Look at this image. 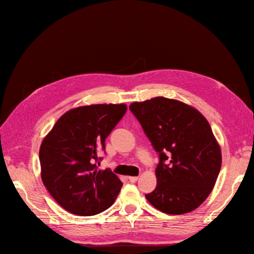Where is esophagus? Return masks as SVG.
I'll return each instance as SVG.
<instances>
[{
  "instance_id": "esophagus-1",
  "label": "esophagus",
  "mask_w": 254,
  "mask_h": 254,
  "mask_svg": "<svg viewBox=\"0 0 254 254\" xmlns=\"http://www.w3.org/2000/svg\"><path fill=\"white\" fill-rule=\"evenodd\" d=\"M127 179L130 182H136L138 180V177H128Z\"/></svg>"
}]
</instances>
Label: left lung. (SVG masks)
<instances>
[{"instance_id": "left-lung-1", "label": "left lung", "mask_w": 254, "mask_h": 254, "mask_svg": "<svg viewBox=\"0 0 254 254\" xmlns=\"http://www.w3.org/2000/svg\"><path fill=\"white\" fill-rule=\"evenodd\" d=\"M130 110L158 153L157 186L145 195L160 212L180 215L197 208L217 180L222 153L206 119L193 107L156 97Z\"/></svg>"}]
</instances>
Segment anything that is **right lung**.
Wrapping results in <instances>:
<instances>
[{
	"label": "right lung",
	"mask_w": 254,
	"mask_h": 254,
	"mask_svg": "<svg viewBox=\"0 0 254 254\" xmlns=\"http://www.w3.org/2000/svg\"><path fill=\"white\" fill-rule=\"evenodd\" d=\"M127 106L91 105L67 112L44 138L39 150L41 179L52 197L78 216H93L116 201L122 182L110 169L97 170L94 159Z\"/></svg>",
	"instance_id": "1"
}]
</instances>
